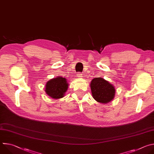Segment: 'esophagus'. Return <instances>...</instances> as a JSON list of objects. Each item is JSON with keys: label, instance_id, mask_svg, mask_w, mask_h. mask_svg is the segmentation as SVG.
Instances as JSON below:
<instances>
[{"label": "esophagus", "instance_id": "esophagus-1", "mask_svg": "<svg viewBox=\"0 0 154 154\" xmlns=\"http://www.w3.org/2000/svg\"><path fill=\"white\" fill-rule=\"evenodd\" d=\"M77 77H79V78H82V77H83L82 76V74H81L80 72H79V73H77Z\"/></svg>", "mask_w": 154, "mask_h": 154}]
</instances>
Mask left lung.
<instances>
[{
    "instance_id": "obj_1",
    "label": "left lung",
    "mask_w": 154,
    "mask_h": 154,
    "mask_svg": "<svg viewBox=\"0 0 154 154\" xmlns=\"http://www.w3.org/2000/svg\"><path fill=\"white\" fill-rule=\"evenodd\" d=\"M90 88L93 97L97 102L106 104L115 97V86L102 77L94 78L91 82Z\"/></svg>"
}]
</instances>
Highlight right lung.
Here are the masks:
<instances>
[{
  "mask_svg": "<svg viewBox=\"0 0 154 154\" xmlns=\"http://www.w3.org/2000/svg\"><path fill=\"white\" fill-rule=\"evenodd\" d=\"M69 83L67 79L58 76L49 80L45 86L46 93L54 99H59L63 97L68 89Z\"/></svg>",
  "mask_w": 154,
  "mask_h": 154,
  "instance_id": "add662e5",
  "label": "right lung"
}]
</instances>
